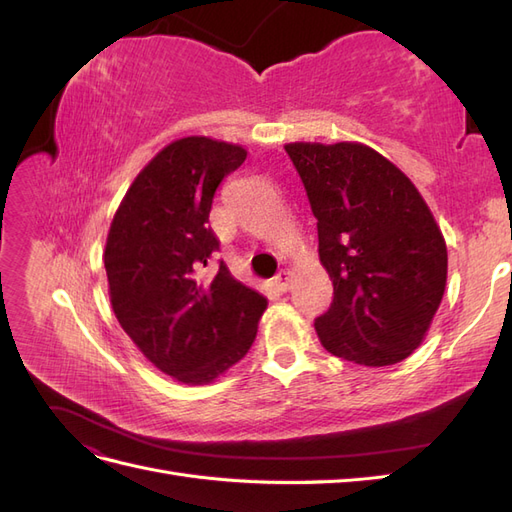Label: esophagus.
<instances>
[{
	"instance_id": "34e87169",
	"label": "esophagus",
	"mask_w": 512,
	"mask_h": 512,
	"mask_svg": "<svg viewBox=\"0 0 512 512\" xmlns=\"http://www.w3.org/2000/svg\"><path fill=\"white\" fill-rule=\"evenodd\" d=\"M290 282H292V273L290 271H280V273L275 275V280H273L275 288L280 290V292H286L290 288Z\"/></svg>"
}]
</instances>
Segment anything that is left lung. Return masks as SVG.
<instances>
[{
	"label": "left lung",
	"instance_id": "obj_1",
	"mask_svg": "<svg viewBox=\"0 0 512 512\" xmlns=\"http://www.w3.org/2000/svg\"><path fill=\"white\" fill-rule=\"evenodd\" d=\"M318 220L333 303L320 344L356 365H395L423 344L446 288L442 230L421 192L363 143H288Z\"/></svg>",
	"mask_w": 512,
	"mask_h": 512
}]
</instances>
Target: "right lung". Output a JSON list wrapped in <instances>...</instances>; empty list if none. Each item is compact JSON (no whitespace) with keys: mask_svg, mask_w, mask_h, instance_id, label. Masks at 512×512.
<instances>
[{"mask_svg":"<svg viewBox=\"0 0 512 512\" xmlns=\"http://www.w3.org/2000/svg\"><path fill=\"white\" fill-rule=\"evenodd\" d=\"M247 158L241 145L185 136L136 175L108 230L104 267L121 329L166 376L207 384L254 344L267 299L220 262L213 194Z\"/></svg>","mask_w":512,"mask_h":512,"instance_id":"obj_1","label":"right lung"}]
</instances>
